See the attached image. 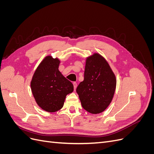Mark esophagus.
I'll return each mask as SVG.
<instances>
[{
    "instance_id": "obj_1",
    "label": "esophagus",
    "mask_w": 154,
    "mask_h": 154,
    "mask_svg": "<svg viewBox=\"0 0 154 154\" xmlns=\"http://www.w3.org/2000/svg\"><path fill=\"white\" fill-rule=\"evenodd\" d=\"M73 85H74V89L76 90V88L77 87V83L76 82H74L73 83Z\"/></svg>"
}]
</instances>
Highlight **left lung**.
<instances>
[{"mask_svg": "<svg viewBox=\"0 0 154 154\" xmlns=\"http://www.w3.org/2000/svg\"><path fill=\"white\" fill-rule=\"evenodd\" d=\"M116 87V75L103 56L94 53L87 57L84 80L76 88L83 108L93 114L103 112L112 100Z\"/></svg>", "mask_w": 154, "mask_h": 154, "instance_id": "obj_1", "label": "left lung"}]
</instances>
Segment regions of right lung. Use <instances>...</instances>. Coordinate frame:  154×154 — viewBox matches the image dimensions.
<instances>
[{"mask_svg": "<svg viewBox=\"0 0 154 154\" xmlns=\"http://www.w3.org/2000/svg\"><path fill=\"white\" fill-rule=\"evenodd\" d=\"M59 58L46 56L36 69L31 81V89L36 103L49 112L61 109L66 96L73 92L72 83L59 71Z\"/></svg>", "mask_w": 154, "mask_h": 154, "instance_id": "add662e5", "label": "right lung"}]
</instances>
